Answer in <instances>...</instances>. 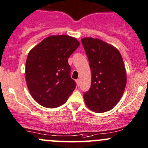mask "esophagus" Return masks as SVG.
Masks as SVG:
<instances>
[{
  "mask_svg": "<svg viewBox=\"0 0 148 148\" xmlns=\"http://www.w3.org/2000/svg\"><path fill=\"white\" fill-rule=\"evenodd\" d=\"M76 82H77V86H80V79H77V80L76 81Z\"/></svg>",
  "mask_w": 148,
  "mask_h": 148,
  "instance_id": "obj_1",
  "label": "esophagus"
}]
</instances>
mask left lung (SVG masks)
<instances>
[{"label": "left lung", "instance_id": "left-lung-1", "mask_svg": "<svg viewBox=\"0 0 148 148\" xmlns=\"http://www.w3.org/2000/svg\"><path fill=\"white\" fill-rule=\"evenodd\" d=\"M82 42L91 71V88L84 94L86 106L96 113L112 109L125 91L127 77L119 49L100 39L84 37Z\"/></svg>", "mask_w": 148, "mask_h": 148}]
</instances>
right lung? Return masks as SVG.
<instances>
[{
	"instance_id": "obj_1",
	"label": "right lung",
	"mask_w": 148,
	"mask_h": 148,
	"mask_svg": "<svg viewBox=\"0 0 148 148\" xmlns=\"http://www.w3.org/2000/svg\"><path fill=\"white\" fill-rule=\"evenodd\" d=\"M79 42L69 35H51L29 52L25 64L27 88L35 101L46 108L64 103L76 87L68 58Z\"/></svg>"
}]
</instances>
